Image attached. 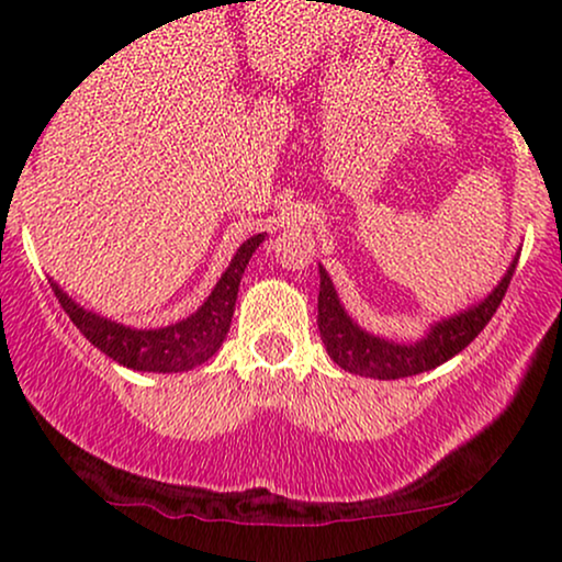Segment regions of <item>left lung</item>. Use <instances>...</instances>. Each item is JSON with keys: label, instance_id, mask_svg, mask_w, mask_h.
Returning <instances> with one entry per match:
<instances>
[{"label": "left lung", "instance_id": "1", "mask_svg": "<svg viewBox=\"0 0 562 562\" xmlns=\"http://www.w3.org/2000/svg\"><path fill=\"white\" fill-rule=\"evenodd\" d=\"M515 263H509L507 274L496 285L488 299H483L479 306L468 308L465 314L438 322L430 327L417 344H391V340L375 338V335L359 330L348 314L340 306L338 293H335L330 277L319 267V314L317 325L322 344H325L327 353L338 367H344L351 375L362 378H378V380H398L409 375H420V372L434 370V367L443 364L447 359L460 353L462 348L473 344L479 333L488 325L499 308L502 299H505L509 280H513Z\"/></svg>", "mask_w": 562, "mask_h": 562}]
</instances>
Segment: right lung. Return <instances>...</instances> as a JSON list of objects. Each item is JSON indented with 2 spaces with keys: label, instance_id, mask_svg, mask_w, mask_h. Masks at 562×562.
Listing matches in <instances>:
<instances>
[{
  "label": "right lung",
  "instance_id": "1",
  "mask_svg": "<svg viewBox=\"0 0 562 562\" xmlns=\"http://www.w3.org/2000/svg\"><path fill=\"white\" fill-rule=\"evenodd\" d=\"M261 240L263 235H256L240 245L229 269L216 282L214 293L192 317L160 327V330H132V327L115 325L111 319L83 312L57 285H53V290L63 312L79 327L83 338L102 353H108L113 362L142 372H184L209 362L227 338L232 314H235L237 288H240L245 267Z\"/></svg>",
  "mask_w": 562,
  "mask_h": 562
}]
</instances>
